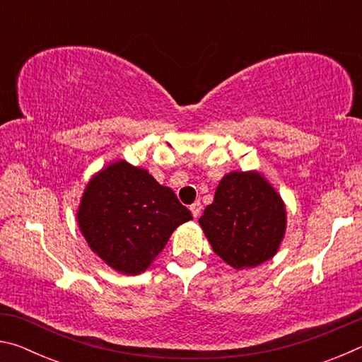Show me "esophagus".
Instances as JSON below:
<instances>
[{"label":"esophagus","mask_w":362,"mask_h":362,"mask_svg":"<svg viewBox=\"0 0 362 362\" xmlns=\"http://www.w3.org/2000/svg\"><path fill=\"white\" fill-rule=\"evenodd\" d=\"M201 209H203V206H201L199 201H196V203H193L192 206H189V211H192V214H193V217H194V218H198V217H199Z\"/></svg>","instance_id":"obj_1"}]
</instances>
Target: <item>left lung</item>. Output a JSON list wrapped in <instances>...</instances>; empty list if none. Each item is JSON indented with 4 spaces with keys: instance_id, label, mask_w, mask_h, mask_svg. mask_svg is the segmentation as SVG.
Here are the masks:
<instances>
[{
    "instance_id": "left-lung-1",
    "label": "left lung",
    "mask_w": 362,
    "mask_h": 362,
    "mask_svg": "<svg viewBox=\"0 0 362 362\" xmlns=\"http://www.w3.org/2000/svg\"><path fill=\"white\" fill-rule=\"evenodd\" d=\"M286 223L283 198L257 170L225 174L199 218L214 252L235 269L254 268L274 257Z\"/></svg>"
}]
</instances>
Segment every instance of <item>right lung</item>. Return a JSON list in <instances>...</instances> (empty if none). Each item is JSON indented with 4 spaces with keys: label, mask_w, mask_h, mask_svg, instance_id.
Listing matches in <instances>:
<instances>
[{
    "label": "right lung",
    "mask_w": 362,
    "mask_h": 362,
    "mask_svg": "<svg viewBox=\"0 0 362 362\" xmlns=\"http://www.w3.org/2000/svg\"><path fill=\"white\" fill-rule=\"evenodd\" d=\"M192 218L173 189L124 159L93 175L76 211L90 250L129 276L144 273L177 226Z\"/></svg>",
    "instance_id": "obj_1"
}]
</instances>
